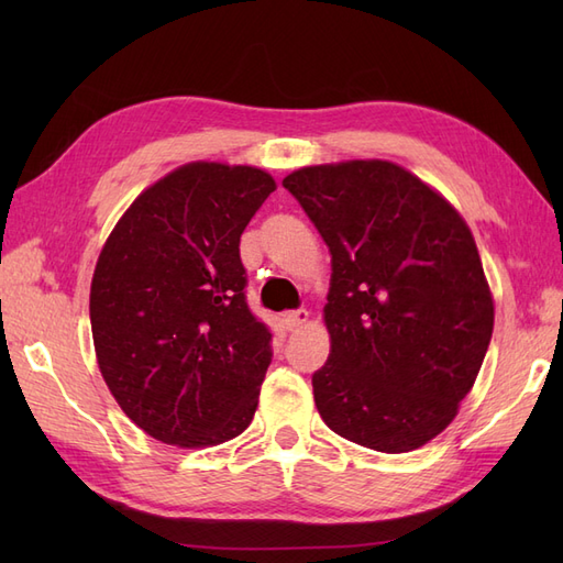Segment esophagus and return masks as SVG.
<instances>
[{
  "mask_svg": "<svg viewBox=\"0 0 563 563\" xmlns=\"http://www.w3.org/2000/svg\"><path fill=\"white\" fill-rule=\"evenodd\" d=\"M310 319V312L308 310H294V312H286L284 314V327L288 329V331H296L298 327H302V323L305 321H308Z\"/></svg>",
  "mask_w": 563,
  "mask_h": 563,
  "instance_id": "1",
  "label": "esophagus"
}]
</instances>
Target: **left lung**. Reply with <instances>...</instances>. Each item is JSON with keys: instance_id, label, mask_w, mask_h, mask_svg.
<instances>
[{"instance_id": "1", "label": "left lung", "mask_w": 563, "mask_h": 563, "mask_svg": "<svg viewBox=\"0 0 563 563\" xmlns=\"http://www.w3.org/2000/svg\"><path fill=\"white\" fill-rule=\"evenodd\" d=\"M282 185L331 251V354L312 376L321 420L373 451L420 449L449 428L490 343L470 228L391 162L308 166Z\"/></svg>"}]
</instances>
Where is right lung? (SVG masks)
Here are the masks:
<instances>
[{
    "instance_id": "obj_1",
    "label": "right lung",
    "mask_w": 563,
    "mask_h": 563,
    "mask_svg": "<svg viewBox=\"0 0 563 563\" xmlns=\"http://www.w3.org/2000/svg\"><path fill=\"white\" fill-rule=\"evenodd\" d=\"M253 166L195 162L135 199L91 282L98 368L143 432L183 449L242 434L272 362L246 302L249 220L275 192Z\"/></svg>"
}]
</instances>
